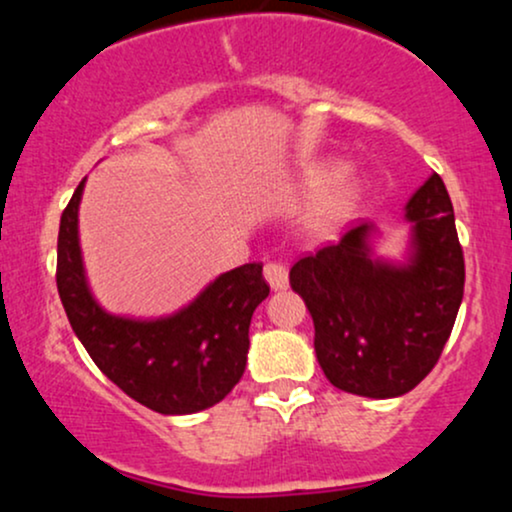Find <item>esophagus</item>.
<instances>
[{
    "instance_id": "1",
    "label": "esophagus",
    "mask_w": 512,
    "mask_h": 512,
    "mask_svg": "<svg viewBox=\"0 0 512 512\" xmlns=\"http://www.w3.org/2000/svg\"><path fill=\"white\" fill-rule=\"evenodd\" d=\"M264 279L274 291H284L289 284V269L281 262H267L264 264Z\"/></svg>"
}]
</instances>
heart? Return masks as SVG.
I'll use <instances>...</instances> for the list:
<instances>
[{
	"label": "heart",
	"instance_id": "b5f03b06",
	"mask_svg": "<svg viewBox=\"0 0 512 512\" xmlns=\"http://www.w3.org/2000/svg\"><path fill=\"white\" fill-rule=\"evenodd\" d=\"M358 199V180L356 175L351 173L349 168H342L337 175H334L330 190L327 195L320 199L313 211V219H310V226L313 231H327L337 223L342 216L356 204Z\"/></svg>",
	"mask_w": 512,
	"mask_h": 512
}]
</instances>
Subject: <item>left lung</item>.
Segmentation results:
<instances>
[{
  "mask_svg": "<svg viewBox=\"0 0 512 512\" xmlns=\"http://www.w3.org/2000/svg\"><path fill=\"white\" fill-rule=\"evenodd\" d=\"M407 262L373 257L370 223L291 267V289L315 325L327 380L351 395L414 390L438 363L464 293V257L445 182L433 173L409 199Z\"/></svg>",
  "mask_w": 512,
  "mask_h": 512,
  "instance_id": "8db88e82",
  "label": "left lung"
}]
</instances>
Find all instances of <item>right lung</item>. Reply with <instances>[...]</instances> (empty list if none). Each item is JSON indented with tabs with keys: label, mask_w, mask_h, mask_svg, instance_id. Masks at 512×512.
<instances>
[{
	"label": "right lung",
	"mask_w": 512,
	"mask_h": 512,
	"mask_svg": "<svg viewBox=\"0 0 512 512\" xmlns=\"http://www.w3.org/2000/svg\"><path fill=\"white\" fill-rule=\"evenodd\" d=\"M76 192L57 236V291L79 342L98 368L158 414H195L214 407L243 378L250 320L269 296L262 264L250 262L214 279L190 305L158 320L105 313L86 284Z\"/></svg>",
	"instance_id": "right-lung-1"
}]
</instances>
